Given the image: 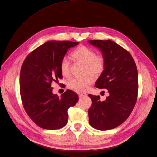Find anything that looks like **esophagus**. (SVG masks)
<instances>
[{"instance_id": "obj_1", "label": "esophagus", "mask_w": 157, "mask_h": 157, "mask_svg": "<svg viewBox=\"0 0 157 157\" xmlns=\"http://www.w3.org/2000/svg\"><path fill=\"white\" fill-rule=\"evenodd\" d=\"M86 95H87V94H86V93H84V92H78V96H79V97L86 96Z\"/></svg>"}]
</instances>
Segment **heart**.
Segmentation results:
<instances>
[{"label": "heart", "mask_w": 157, "mask_h": 157, "mask_svg": "<svg viewBox=\"0 0 157 157\" xmlns=\"http://www.w3.org/2000/svg\"><path fill=\"white\" fill-rule=\"evenodd\" d=\"M73 58L85 64V73H90L94 75H99L105 69L106 61L103 54H96L94 49L86 46H80L71 53ZM61 74L68 77L70 74V62L69 59L63 57L59 63ZM91 74H88L82 77H74L71 78L67 82L68 88L77 92H83L88 90L94 80Z\"/></svg>", "instance_id": "b5f03b06"}]
</instances>
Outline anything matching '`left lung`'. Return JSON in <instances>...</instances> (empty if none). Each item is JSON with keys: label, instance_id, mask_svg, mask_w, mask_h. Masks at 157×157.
<instances>
[{"label": "left lung", "instance_id": "obj_1", "mask_svg": "<svg viewBox=\"0 0 157 157\" xmlns=\"http://www.w3.org/2000/svg\"><path fill=\"white\" fill-rule=\"evenodd\" d=\"M105 58V67L95 83L108 90L109 96L100 101L99 96L89 94V123L99 130L113 129L122 124L136 105L138 93V74L134 58L126 50L112 40H90Z\"/></svg>", "mask_w": 157, "mask_h": 157}]
</instances>
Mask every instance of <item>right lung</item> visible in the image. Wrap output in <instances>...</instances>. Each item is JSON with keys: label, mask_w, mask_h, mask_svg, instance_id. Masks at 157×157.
Instances as JSON below:
<instances>
[{"label": "right lung", "mask_w": 157, "mask_h": 157, "mask_svg": "<svg viewBox=\"0 0 157 157\" xmlns=\"http://www.w3.org/2000/svg\"><path fill=\"white\" fill-rule=\"evenodd\" d=\"M78 42L50 40L28 55L22 64L20 90L25 111L39 127L58 130L67 124V110L78 100V95L67 90L61 98L52 93V83L63 78L60 61L69 48Z\"/></svg>", "instance_id": "add662e5"}]
</instances>
